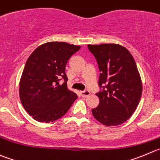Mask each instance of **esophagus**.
Instances as JSON below:
<instances>
[{
    "label": "esophagus",
    "mask_w": 160,
    "mask_h": 160,
    "mask_svg": "<svg viewBox=\"0 0 160 160\" xmlns=\"http://www.w3.org/2000/svg\"><path fill=\"white\" fill-rule=\"evenodd\" d=\"M90 95V92L88 90H85V91H82L81 92V96L82 97H89Z\"/></svg>",
    "instance_id": "1"
}]
</instances>
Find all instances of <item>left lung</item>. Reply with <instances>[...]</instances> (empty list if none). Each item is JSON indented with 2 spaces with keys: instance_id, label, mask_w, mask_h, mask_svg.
<instances>
[{
  "instance_id": "obj_1",
  "label": "left lung",
  "mask_w": 160,
  "mask_h": 160,
  "mask_svg": "<svg viewBox=\"0 0 160 160\" xmlns=\"http://www.w3.org/2000/svg\"><path fill=\"white\" fill-rule=\"evenodd\" d=\"M100 71L96 95L99 105L92 109L94 118L107 127L118 126L131 117L142 93V82L131 53L118 44L88 45Z\"/></svg>"
}]
</instances>
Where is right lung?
Wrapping results in <instances>:
<instances>
[{"mask_svg": "<svg viewBox=\"0 0 160 160\" xmlns=\"http://www.w3.org/2000/svg\"><path fill=\"white\" fill-rule=\"evenodd\" d=\"M80 45L50 42L30 54L19 81V97L26 112L40 122H50L65 115L78 96L68 89L65 68ZM65 82L62 85L59 81Z\"/></svg>", "mask_w": 160, "mask_h": 160, "instance_id": "right-lung-1", "label": "right lung"}]
</instances>
